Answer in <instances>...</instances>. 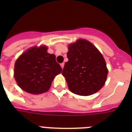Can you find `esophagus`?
<instances>
[{
  "instance_id": "esophagus-1",
  "label": "esophagus",
  "mask_w": 132,
  "mask_h": 132,
  "mask_svg": "<svg viewBox=\"0 0 132 132\" xmlns=\"http://www.w3.org/2000/svg\"><path fill=\"white\" fill-rule=\"evenodd\" d=\"M60 66H61L62 68L63 69V68H64V63H62V64H60Z\"/></svg>"
}]
</instances>
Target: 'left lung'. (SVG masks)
I'll return each mask as SVG.
<instances>
[{
    "instance_id": "8db88e82",
    "label": "left lung",
    "mask_w": 132,
    "mask_h": 132,
    "mask_svg": "<svg viewBox=\"0 0 132 132\" xmlns=\"http://www.w3.org/2000/svg\"><path fill=\"white\" fill-rule=\"evenodd\" d=\"M68 61L62 71L69 90L81 96L98 92L106 81L108 69L104 58L92 43L79 39L71 44Z\"/></svg>"
}]
</instances>
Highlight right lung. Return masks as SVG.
I'll return each instance as SVG.
<instances>
[{
  "label": "right lung",
  "instance_id": "add662e5",
  "mask_svg": "<svg viewBox=\"0 0 132 132\" xmlns=\"http://www.w3.org/2000/svg\"><path fill=\"white\" fill-rule=\"evenodd\" d=\"M55 55L47 53L46 46L28 49L18 58L14 77L20 88L31 94H41L51 87L54 77L62 72Z\"/></svg>",
  "mask_w": 132,
  "mask_h": 132
}]
</instances>
